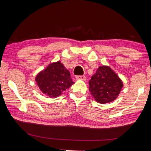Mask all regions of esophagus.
<instances>
[{"instance_id": "esophagus-1", "label": "esophagus", "mask_w": 151, "mask_h": 151, "mask_svg": "<svg viewBox=\"0 0 151 151\" xmlns=\"http://www.w3.org/2000/svg\"><path fill=\"white\" fill-rule=\"evenodd\" d=\"M76 78L77 79V80H81V81H85L86 80V77L85 76H76Z\"/></svg>"}]
</instances>
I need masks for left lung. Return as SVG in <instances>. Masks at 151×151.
<instances>
[{
    "label": "left lung",
    "instance_id": "1",
    "mask_svg": "<svg viewBox=\"0 0 151 151\" xmlns=\"http://www.w3.org/2000/svg\"><path fill=\"white\" fill-rule=\"evenodd\" d=\"M89 91L97 103H111L118 97L123 83L109 66H100L88 82Z\"/></svg>",
    "mask_w": 151,
    "mask_h": 151
}]
</instances>
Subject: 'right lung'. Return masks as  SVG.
I'll list each match as a JSON object with an SVG mask.
<instances>
[{
    "instance_id": "obj_1",
    "label": "right lung",
    "mask_w": 151,
    "mask_h": 151,
    "mask_svg": "<svg viewBox=\"0 0 151 151\" xmlns=\"http://www.w3.org/2000/svg\"><path fill=\"white\" fill-rule=\"evenodd\" d=\"M35 81L42 93L52 99L60 96L74 84L70 72L60 61L49 64L38 73Z\"/></svg>"
}]
</instances>
